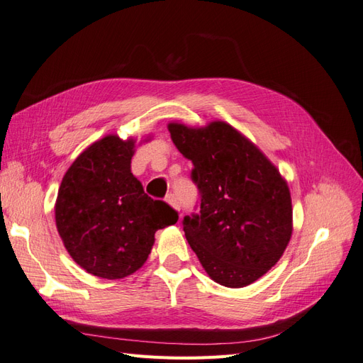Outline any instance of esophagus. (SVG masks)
Segmentation results:
<instances>
[{
  "mask_svg": "<svg viewBox=\"0 0 363 363\" xmlns=\"http://www.w3.org/2000/svg\"><path fill=\"white\" fill-rule=\"evenodd\" d=\"M167 203H168L172 208H175V211L180 212V203H179V200H177V196H175L174 194H169V195L167 196Z\"/></svg>",
  "mask_w": 363,
  "mask_h": 363,
  "instance_id": "obj_1",
  "label": "esophagus"
}]
</instances>
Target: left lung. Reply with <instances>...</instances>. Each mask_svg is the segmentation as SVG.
I'll use <instances>...</instances> for the list:
<instances>
[{
    "instance_id": "left-lung-1",
    "label": "left lung",
    "mask_w": 363,
    "mask_h": 363,
    "mask_svg": "<svg viewBox=\"0 0 363 363\" xmlns=\"http://www.w3.org/2000/svg\"><path fill=\"white\" fill-rule=\"evenodd\" d=\"M174 145L194 164L200 213L184 216V236L213 281L244 288L267 274L292 236L288 182L257 145L224 121L169 123Z\"/></svg>"
}]
</instances>
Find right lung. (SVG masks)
I'll return each instance as SVG.
<instances>
[{
    "instance_id": "right-lung-1",
    "label": "right lung",
    "mask_w": 363,
    "mask_h": 363,
    "mask_svg": "<svg viewBox=\"0 0 363 363\" xmlns=\"http://www.w3.org/2000/svg\"><path fill=\"white\" fill-rule=\"evenodd\" d=\"M135 151V138L106 135L95 140L63 175L54 206L69 256L84 271L107 280L136 272L147 262L157 230L179 219L167 203L150 199L131 174Z\"/></svg>"
}]
</instances>
